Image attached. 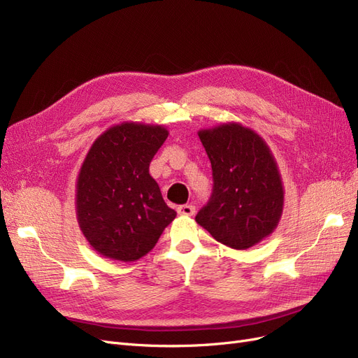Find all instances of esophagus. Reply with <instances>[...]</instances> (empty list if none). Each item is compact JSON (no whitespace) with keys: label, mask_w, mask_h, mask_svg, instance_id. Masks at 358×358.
<instances>
[{"label":"esophagus","mask_w":358,"mask_h":358,"mask_svg":"<svg viewBox=\"0 0 358 358\" xmlns=\"http://www.w3.org/2000/svg\"><path fill=\"white\" fill-rule=\"evenodd\" d=\"M178 213L183 216H192L196 213V206L194 204H182L178 208Z\"/></svg>","instance_id":"1"}]
</instances>
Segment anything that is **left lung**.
<instances>
[{
  "label": "left lung",
  "mask_w": 358,
  "mask_h": 358,
  "mask_svg": "<svg viewBox=\"0 0 358 358\" xmlns=\"http://www.w3.org/2000/svg\"><path fill=\"white\" fill-rule=\"evenodd\" d=\"M213 176L208 204L196 216L213 239L248 249L272 234L284 209V187L276 161L251 128L229 122L201 129Z\"/></svg>",
  "instance_id": "8db88e82"
}]
</instances>
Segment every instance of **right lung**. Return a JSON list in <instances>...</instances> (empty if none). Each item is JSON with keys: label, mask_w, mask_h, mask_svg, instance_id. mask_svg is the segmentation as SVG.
<instances>
[{"label": "right lung", "mask_w": 358, "mask_h": 358, "mask_svg": "<svg viewBox=\"0 0 358 358\" xmlns=\"http://www.w3.org/2000/svg\"><path fill=\"white\" fill-rule=\"evenodd\" d=\"M169 136L162 125L124 122L92 143L76 187V213L86 241L100 255L136 262L176 218L149 164Z\"/></svg>", "instance_id": "add662e5"}]
</instances>
